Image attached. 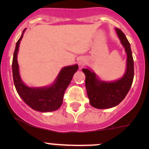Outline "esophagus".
Returning a JSON list of instances; mask_svg holds the SVG:
<instances>
[{
	"instance_id": "obj_1",
	"label": "esophagus",
	"mask_w": 149,
	"mask_h": 149,
	"mask_svg": "<svg viewBox=\"0 0 149 149\" xmlns=\"http://www.w3.org/2000/svg\"><path fill=\"white\" fill-rule=\"evenodd\" d=\"M79 64H80L81 66H83V65L85 64V60H84V59H81V60H79Z\"/></svg>"
}]
</instances>
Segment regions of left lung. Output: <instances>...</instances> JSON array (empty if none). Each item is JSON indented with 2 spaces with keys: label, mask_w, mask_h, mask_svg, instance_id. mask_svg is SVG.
<instances>
[{
  "label": "left lung",
  "mask_w": 149,
  "mask_h": 149,
  "mask_svg": "<svg viewBox=\"0 0 149 149\" xmlns=\"http://www.w3.org/2000/svg\"><path fill=\"white\" fill-rule=\"evenodd\" d=\"M116 30L127 53V70L125 75L118 81L107 83L98 81L94 72L87 68L82 69L86 75L85 85L89 103L98 109L110 108L119 104L125 98L134 80V59L131 45L122 30L119 28Z\"/></svg>",
  "instance_id": "1"
}]
</instances>
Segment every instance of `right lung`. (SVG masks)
Here are the masks:
<instances>
[{"mask_svg":"<svg viewBox=\"0 0 149 149\" xmlns=\"http://www.w3.org/2000/svg\"><path fill=\"white\" fill-rule=\"evenodd\" d=\"M23 33L16 42L12 64L13 81L17 93L22 100L33 110L39 112L54 111L60 108L63 104L65 89L70 84L74 74L78 69V65H74L63 68L54 84L50 87L35 89L25 86L19 76L17 62V54Z\"/></svg>","mask_w":149,"mask_h":149,"instance_id":"right-lung-1","label":"right lung"}]
</instances>
